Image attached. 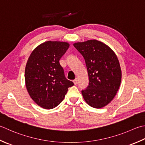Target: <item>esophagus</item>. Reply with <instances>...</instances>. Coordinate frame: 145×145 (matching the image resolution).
<instances>
[{"mask_svg": "<svg viewBox=\"0 0 145 145\" xmlns=\"http://www.w3.org/2000/svg\"><path fill=\"white\" fill-rule=\"evenodd\" d=\"M73 83H74L75 85H76L78 84V78H76L74 80H73Z\"/></svg>", "mask_w": 145, "mask_h": 145, "instance_id": "34e87169", "label": "esophagus"}]
</instances>
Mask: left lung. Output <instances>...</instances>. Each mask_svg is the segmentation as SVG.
<instances>
[{"instance_id": "left-lung-1", "label": "left lung", "mask_w": 145, "mask_h": 145, "mask_svg": "<svg viewBox=\"0 0 145 145\" xmlns=\"http://www.w3.org/2000/svg\"><path fill=\"white\" fill-rule=\"evenodd\" d=\"M73 46L84 58L89 75V86L82 90L84 100L90 106L102 108L114 99L120 86L121 70L117 56L107 45L95 39Z\"/></svg>"}]
</instances>
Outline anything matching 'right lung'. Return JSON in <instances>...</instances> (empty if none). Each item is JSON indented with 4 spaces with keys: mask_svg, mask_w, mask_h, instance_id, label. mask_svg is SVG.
<instances>
[{
    "mask_svg": "<svg viewBox=\"0 0 145 145\" xmlns=\"http://www.w3.org/2000/svg\"><path fill=\"white\" fill-rule=\"evenodd\" d=\"M70 44L67 42L46 41L36 47L29 56L25 69L28 93L35 103L46 109L61 103L74 84L65 76L59 60Z\"/></svg>",
    "mask_w": 145,
    "mask_h": 145,
    "instance_id": "1",
    "label": "right lung"
}]
</instances>
